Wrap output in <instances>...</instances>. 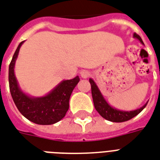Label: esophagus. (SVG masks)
<instances>
[{
	"mask_svg": "<svg viewBox=\"0 0 160 160\" xmlns=\"http://www.w3.org/2000/svg\"><path fill=\"white\" fill-rule=\"evenodd\" d=\"M80 76L82 78H84V79H86V78H88L89 76H90V72L88 71V70H81L80 71Z\"/></svg>",
	"mask_w": 160,
	"mask_h": 160,
	"instance_id": "esophagus-1",
	"label": "esophagus"
}]
</instances>
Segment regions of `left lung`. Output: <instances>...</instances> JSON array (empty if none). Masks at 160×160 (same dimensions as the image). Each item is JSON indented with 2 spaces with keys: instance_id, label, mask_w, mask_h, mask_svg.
Wrapping results in <instances>:
<instances>
[{
  "instance_id": "1",
  "label": "left lung",
  "mask_w": 160,
  "mask_h": 160,
  "mask_svg": "<svg viewBox=\"0 0 160 160\" xmlns=\"http://www.w3.org/2000/svg\"><path fill=\"white\" fill-rule=\"evenodd\" d=\"M133 38H137L142 44L144 45L139 35L134 32ZM89 81L91 85V94H92L95 108L100 115L103 118H105L106 120L112 122H122L128 121L132 118H133L134 117H136L138 114H139L148 104V102H147L142 107L136 110H132V111H122V110L117 109L115 107H112L107 102V100L104 98V96L93 79L90 78Z\"/></svg>"
}]
</instances>
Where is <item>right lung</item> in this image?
Segmentation results:
<instances>
[{"label":"right lung","instance_id":"add662e5","mask_svg":"<svg viewBox=\"0 0 160 160\" xmlns=\"http://www.w3.org/2000/svg\"><path fill=\"white\" fill-rule=\"evenodd\" d=\"M19 43L9 65V87L11 95L18 111L27 119L39 125H51L64 118L69 110V102L73 90L80 81L76 76L71 80H62L55 87L42 96H32L19 86L15 75V64L21 46Z\"/></svg>","mask_w":160,"mask_h":160}]
</instances>
